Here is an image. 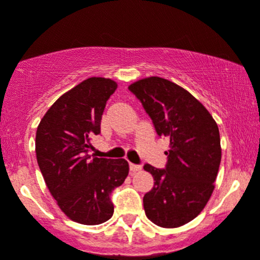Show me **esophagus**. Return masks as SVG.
Instances as JSON below:
<instances>
[{
    "label": "esophagus",
    "mask_w": 260,
    "mask_h": 260,
    "mask_svg": "<svg viewBox=\"0 0 260 260\" xmlns=\"http://www.w3.org/2000/svg\"><path fill=\"white\" fill-rule=\"evenodd\" d=\"M128 169H130V172H132V174H134V172L140 171V170H142V167H140L139 165H134V163H130V165H128Z\"/></svg>",
    "instance_id": "34e87169"
}]
</instances>
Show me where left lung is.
I'll return each mask as SVG.
<instances>
[{
  "label": "left lung",
  "instance_id": "8db88e82",
  "mask_svg": "<svg viewBox=\"0 0 260 260\" xmlns=\"http://www.w3.org/2000/svg\"><path fill=\"white\" fill-rule=\"evenodd\" d=\"M128 90L142 102L157 134L170 139L165 169L144 165L154 179L143 198L145 214L159 227H180L203 211L213 192L221 163L218 126L197 98L167 79H142Z\"/></svg>",
  "mask_w": 260,
  "mask_h": 260
}]
</instances>
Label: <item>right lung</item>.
I'll return each instance as SVG.
<instances>
[{"label": "right lung", "instance_id": "add662e5", "mask_svg": "<svg viewBox=\"0 0 260 260\" xmlns=\"http://www.w3.org/2000/svg\"><path fill=\"white\" fill-rule=\"evenodd\" d=\"M117 84L89 78L61 95L39 122L36 153L47 187L61 211L81 224H100L113 214L111 194L128 174L125 159L88 154Z\"/></svg>", "mask_w": 260, "mask_h": 260}]
</instances>
